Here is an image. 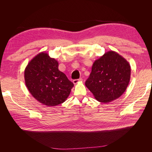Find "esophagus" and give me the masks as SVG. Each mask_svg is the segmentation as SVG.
Masks as SVG:
<instances>
[{
    "mask_svg": "<svg viewBox=\"0 0 152 152\" xmlns=\"http://www.w3.org/2000/svg\"><path fill=\"white\" fill-rule=\"evenodd\" d=\"M82 80V78H80V79H75V80H73V83L74 84H77L79 83V82H81Z\"/></svg>",
    "mask_w": 152,
    "mask_h": 152,
    "instance_id": "34e87169",
    "label": "esophagus"
}]
</instances>
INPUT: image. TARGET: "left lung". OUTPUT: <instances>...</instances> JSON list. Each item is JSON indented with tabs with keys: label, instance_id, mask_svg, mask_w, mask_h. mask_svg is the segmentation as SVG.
Masks as SVG:
<instances>
[{
	"label": "left lung",
	"instance_id": "left-lung-1",
	"mask_svg": "<svg viewBox=\"0 0 152 152\" xmlns=\"http://www.w3.org/2000/svg\"><path fill=\"white\" fill-rule=\"evenodd\" d=\"M130 77L129 62L117 53L110 50L94 62L85 84L96 100L108 103L123 94Z\"/></svg>",
	"mask_w": 152,
	"mask_h": 152
}]
</instances>
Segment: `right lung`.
I'll use <instances>...</instances> for the list:
<instances>
[{
  "label": "right lung",
  "mask_w": 152,
  "mask_h": 152,
  "mask_svg": "<svg viewBox=\"0 0 152 152\" xmlns=\"http://www.w3.org/2000/svg\"><path fill=\"white\" fill-rule=\"evenodd\" d=\"M26 86L40 103L54 107L63 102L70 95L73 84L58 70V62L48 53H39L25 70Z\"/></svg>",
  "instance_id": "right-lung-1"
}]
</instances>
